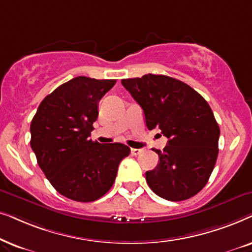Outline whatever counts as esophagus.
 <instances>
[{
	"mask_svg": "<svg viewBox=\"0 0 252 252\" xmlns=\"http://www.w3.org/2000/svg\"><path fill=\"white\" fill-rule=\"evenodd\" d=\"M142 152H143V150H140V149H131L132 156H138V154H140Z\"/></svg>",
	"mask_w": 252,
	"mask_h": 252,
	"instance_id": "obj_1",
	"label": "esophagus"
}]
</instances>
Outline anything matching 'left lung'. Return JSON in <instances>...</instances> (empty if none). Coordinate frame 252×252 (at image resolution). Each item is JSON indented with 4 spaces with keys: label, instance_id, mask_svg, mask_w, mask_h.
Wrapping results in <instances>:
<instances>
[{
    "label": "left lung",
    "instance_id": "left-lung-1",
    "mask_svg": "<svg viewBox=\"0 0 252 252\" xmlns=\"http://www.w3.org/2000/svg\"><path fill=\"white\" fill-rule=\"evenodd\" d=\"M142 107L149 130L168 138L154 150L159 165L145 173L151 190L161 198L189 199L205 187L219 153L220 129L209 103L188 84L165 75L121 80Z\"/></svg>",
    "mask_w": 252,
    "mask_h": 252
}]
</instances>
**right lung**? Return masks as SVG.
<instances>
[{
  "label": "right lung",
  "instance_id": "obj_1",
  "mask_svg": "<svg viewBox=\"0 0 252 252\" xmlns=\"http://www.w3.org/2000/svg\"><path fill=\"white\" fill-rule=\"evenodd\" d=\"M115 79L79 76L46 96L31 122V147L50 184L66 198L99 199L115 182L120 162L130 149L121 143L90 138L100 99Z\"/></svg>",
  "mask_w": 252,
  "mask_h": 252
}]
</instances>
